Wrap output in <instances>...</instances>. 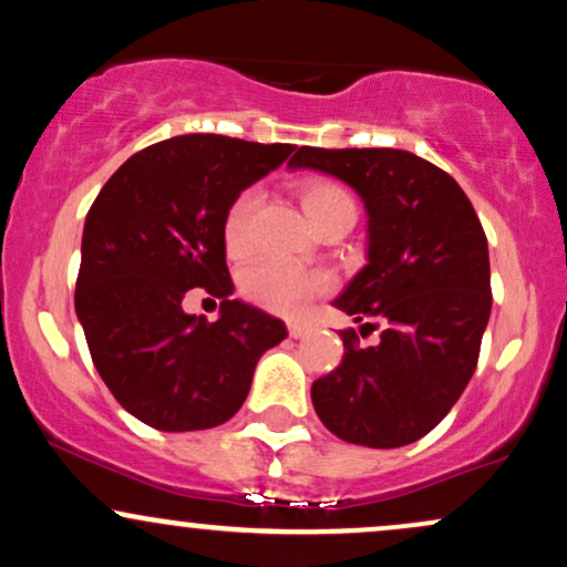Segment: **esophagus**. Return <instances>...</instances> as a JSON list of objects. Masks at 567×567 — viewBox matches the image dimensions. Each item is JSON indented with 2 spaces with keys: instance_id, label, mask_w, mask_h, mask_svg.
<instances>
[{
  "instance_id": "1",
  "label": "esophagus",
  "mask_w": 567,
  "mask_h": 567,
  "mask_svg": "<svg viewBox=\"0 0 567 567\" xmlns=\"http://www.w3.org/2000/svg\"><path fill=\"white\" fill-rule=\"evenodd\" d=\"M309 324L306 322H288V333H290V338H303L306 333H309Z\"/></svg>"
}]
</instances>
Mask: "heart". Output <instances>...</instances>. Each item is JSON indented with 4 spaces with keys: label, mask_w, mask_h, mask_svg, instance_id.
Returning a JSON list of instances; mask_svg holds the SVG:
<instances>
[{
    "label": "heart",
    "mask_w": 567,
    "mask_h": 567,
    "mask_svg": "<svg viewBox=\"0 0 567 567\" xmlns=\"http://www.w3.org/2000/svg\"><path fill=\"white\" fill-rule=\"evenodd\" d=\"M256 205L258 192L247 188L226 210L224 243L231 256H245L250 250V218ZM301 205L317 229L333 224L338 218H357L354 197L341 184L324 178L306 181L301 186ZM328 277L322 271L301 269V266L275 261V258H264V261L247 266L243 279H239V288H243L247 301L277 311V315H292L309 298L328 290Z\"/></svg>",
    "instance_id": "heart-1"
}]
</instances>
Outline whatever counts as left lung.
Here are the masks:
<instances>
[{
    "mask_svg": "<svg viewBox=\"0 0 567 567\" xmlns=\"http://www.w3.org/2000/svg\"><path fill=\"white\" fill-rule=\"evenodd\" d=\"M290 167L336 175L365 202L368 264L333 303L360 333L381 328L375 347L341 330V365L311 383L317 415L354 445H410L477 368L493 303L483 224L451 175L400 148L301 146Z\"/></svg>",
    "mask_w": 567,
    "mask_h": 567,
    "instance_id": "obj_1",
    "label": "left lung"
}]
</instances>
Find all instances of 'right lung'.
<instances>
[{"label":"right lung","mask_w":567,"mask_h":567,"mask_svg":"<svg viewBox=\"0 0 567 567\" xmlns=\"http://www.w3.org/2000/svg\"><path fill=\"white\" fill-rule=\"evenodd\" d=\"M290 143L192 133L133 154L101 188L82 234L74 309L90 357L130 415L159 432H197L243 408L282 320L231 301L224 218ZM221 298L216 323L186 316V289Z\"/></svg>","instance_id":"add662e5"}]
</instances>
